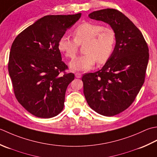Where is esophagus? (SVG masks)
Returning a JSON list of instances; mask_svg holds the SVG:
<instances>
[{"label":"esophagus","mask_w":157,"mask_h":157,"mask_svg":"<svg viewBox=\"0 0 157 157\" xmlns=\"http://www.w3.org/2000/svg\"><path fill=\"white\" fill-rule=\"evenodd\" d=\"M75 76H76V78H81L82 74H81V73H80V72H76V73H75Z\"/></svg>","instance_id":"esophagus-1"}]
</instances>
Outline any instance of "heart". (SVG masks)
Listing matches in <instances>:
<instances>
[{
  "mask_svg": "<svg viewBox=\"0 0 157 157\" xmlns=\"http://www.w3.org/2000/svg\"><path fill=\"white\" fill-rule=\"evenodd\" d=\"M73 37L63 35L59 39L58 48L65 56L74 59L78 52V44L83 45L84 55L70 63V68L74 70H87L95 65L103 64L110 58L116 44L114 32L104 25L83 22L76 26L72 32Z\"/></svg>",
  "mask_w": 157,
  "mask_h": 157,
  "instance_id": "b5f03b06",
  "label": "heart"
}]
</instances>
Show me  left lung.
<instances>
[{
	"mask_svg": "<svg viewBox=\"0 0 157 157\" xmlns=\"http://www.w3.org/2000/svg\"><path fill=\"white\" fill-rule=\"evenodd\" d=\"M89 17L110 25L116 45L103 68L83 75V92L91 109L113 117L129 108L142 88L148 63V47L138 28L117 9L94 11Z\"/></svg>",
	"mask_w": 157,
	"mask_h": 157,
	"instance_id": "left-lung-1",
	"label": "left lung"
}]
</instances>
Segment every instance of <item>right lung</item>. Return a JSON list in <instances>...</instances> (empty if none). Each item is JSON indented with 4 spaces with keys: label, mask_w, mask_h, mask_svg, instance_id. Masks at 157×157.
<instances>
[{
    "label": "right lung",
    "mask_w": 157,
    "mask_h": 157,
    "mask_svg": "<svg viewBox=\"0 0 157 157\" xmlns=\"http://www.w3.org/2000/svg\"><path fill=\"white\" fill-rule=\"evenodd\" d=\"M81 13L46 15L19 34L11 45L8 70L15 96L34 116H57L64 105L68 85L75 79L66 73L59 39Z\"/></svg>",
    "instance_id": "add662e5"
}]
</instances>
